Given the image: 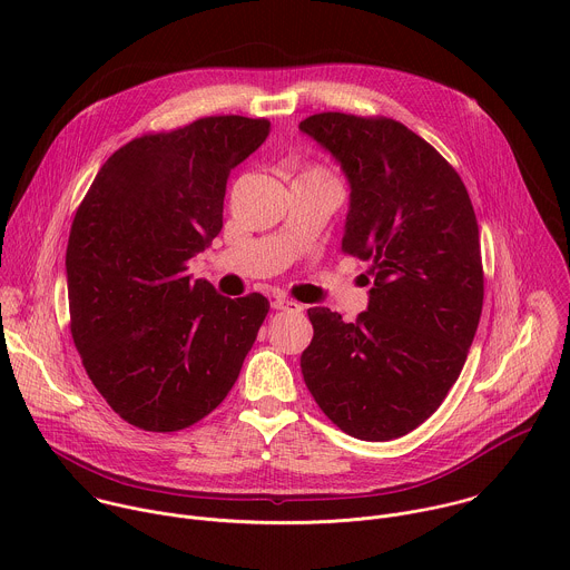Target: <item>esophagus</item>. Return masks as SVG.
Masks as SVG:
<instances>
[{
    "label": "esophagus",
    "mask_w": 570,
    "mask_h": 570,
    "mask_svg": "<svg viewBox=\"0 0 570 570\" xmlns=\"http://www.w3.org/2000/svg\"><path fill=\"white\" fill-rule=\"evenodd\" d=\"M273 308H277V311H288V313H302V311H304L302 304L291 302V299H284V297L275 299V302H273Z\"/></svg>",
    "instance_id": "34e87169"
}]
</instances>
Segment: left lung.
<instances>
[{"label": "left lung", "mask_w": 570, "mask_h": 570, "mask_svg": "<svg viewBox=\"0 0 570 570\" xmlns=\"http://www.w3.org/2000/svg\"><path fill=\"white\" fill-rule=\"evenodd\" d=\"M299 130L341 161L352 187L343 253L370 262L374 277L356 322L308 308L304 383L347 435L396 440L440 409L478 330L473 205L449 161L394 119L320 112Z\"/></svg>", "instance_id": "obj_1"}]
</instances>
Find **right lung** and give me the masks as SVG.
Instances as JSON below:
<instances>
[{"mask_svg": "<svg viewBox=\"0 0 570 570\" xmlns=\"http://www.w3.org/2000/svg\"><path fill=\"white\" fill-rule=\"evenodd\" d=\"M268 119L203 117L115 150L78 205L67 255L69 330L128 424L183 431L227 396L268 315L262 293L223 297L189 262L223 227L229 171Z\"/></svg>", "mask_w": 570, "mask_h": 570, "instance_id": "1", "label": "right lung"}]
</instances>
